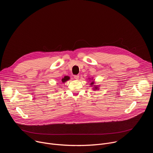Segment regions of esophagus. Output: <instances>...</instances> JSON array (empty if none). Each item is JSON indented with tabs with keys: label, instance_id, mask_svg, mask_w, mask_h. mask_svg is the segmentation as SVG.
I'll list each match as a JSON object with an SVG mask.
<instances>
[{
	"label": "esophagus",
	"instance_id": "34e87169",
	"mask_svg": "<svg viewBox=\"0 0 153 153\" xmlns=\"http://www.w3.org/2000/svg\"><path fill=\"white\" fill-rule=\"evenodd\" d=\"M74 79H75L78 80V79H79V75H75V76H74Z\"/></svg>",
	"mask_w": 153,
	"mask_h": 153
}]
</instances>
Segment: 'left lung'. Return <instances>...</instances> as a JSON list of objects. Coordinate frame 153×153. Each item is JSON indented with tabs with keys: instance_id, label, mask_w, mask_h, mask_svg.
Listing matches in <instances>:
<instances>
[{
	"instance_id": "8db88e82",
	"label": "left lung",
	"mask_w": 153,
	"mask_h": 153,
	"mask_svg": "<svg viewBox=\"0 0 153 153\" xmlns=\"http://www.w3.org/2000/svg\"><path fill=\"white\" fill-rule=\"evenodd\" d=\"M94 83V81H93L91 83V85L93 86V85ZM94 90H97V86H94Z\"/></svg>"
}]
</instances>
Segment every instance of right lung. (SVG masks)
Instances as JSON below:
<instances>
[{
	"label": "right lung",
	"instance_id": "right-lung-1",
	"mask_svg": "<svg viewBox=\"0 0 153 153\" xmlns=\"http://www.w3.org/2000/svg\"><path fill=\"white\" fill-rule=\"evenodd\" d=\"M70 79V77H68V76H65L62 79V82H66V81H67V80H68Z\"/></svg>",
	"mask_w": 153,
	"mask_h": 153
}]
</instances>
